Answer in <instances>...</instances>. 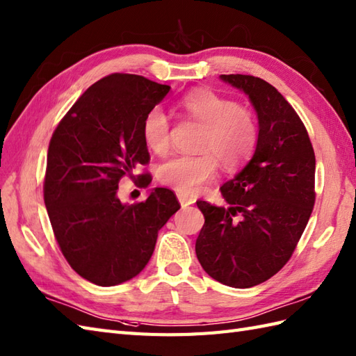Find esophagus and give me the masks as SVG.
Returning a JSON list of instances; mask_svg holds the SVG:
<instances>
[{
    "label": "esophagus",
    "instance_id": "esophagus-1",
    "mask_svg": "<svg viewBox=\"0 0 356 356\" xmlns=\"http://www.w3.org/2000/svg\"><path fill=\"white\" fill-rule=\"evenodd\" d=\"M177 198H179V203H180L181 208H186V206L194 203V198L193 197H189V195H186L185 193H181V191H177Z\"/></svg>",
    "mask_w": 356,
    "mask_h": 356
}]
</instances>
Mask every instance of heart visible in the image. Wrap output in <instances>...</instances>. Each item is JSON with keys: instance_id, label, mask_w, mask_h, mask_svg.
<instances>
[{"instance_id": "1", "label": "heart", "mask_w": 356, "mask_h": 356, "mask_svg": "<svg viewBox=\"0 0 356 356\" xmlns=\"http://www.w3.org/2000/svg\"><path fill=\"white\" fill-rule=\"evenodd\" d=\"M180 111L203 127L198 152L203 154L175 156L165 161L158 177L165 185L185 194H195L217 176V159L227 168L241 165L252 154L258 138L253 115L244 106L212 90H195L181 98ZM170 118L162 107H153L143 121V139L154 153L170 145Z\"/></svg>"}]
</instances>
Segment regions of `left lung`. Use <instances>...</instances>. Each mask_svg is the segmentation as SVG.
<instances>
[{"label":"left lung","instance_id":"obj_1","mask_svg":"<svg viewBox=\"0 0 356 356\" xmlns=\"http://www.w3.org/2000/svg\"><path fill=\"white\" fill-rule=\"evenodd\" d=\"M249 97L259 134L249 163L220 188L229 208L198 200L204 225L195 241L208 275L234 288L266 282L282 268L316 202V156L302 120L266 80L222 74Z\"/></svg>","mask_w":356,"mask_h":356}]
</instances>
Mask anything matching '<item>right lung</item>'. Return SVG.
<instances>
[{
  "instance_id": "right-lung-1",
  "label": "right lung",
  "mask_w": 356,
  "mask_h": 356,
  "mask_svg": "<svg viewBox=\"0 0 356 356\" xmlns=\"http://www.w3.org/2000/svg\"><path fill=\"white\" fill-rule=\"evenodd\" d=\"M170 89L135 74H111L85 90L49 140L48 217L65 259L95 285L113 286L139 275L158 232L180 209L167 188H154L135 204L118 197L120 180L150 161L140 127ZM150 181V175L140 176V186Z\"/></svg>"
}]
</instances>
